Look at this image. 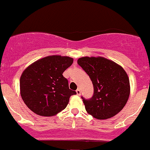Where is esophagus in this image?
Returning <instances> with one entry per match:
<instances>
[{
  "label": "esophagus",
  "instance_id": "esophagus-1",
  "mask_svg": "<svg viewBox=\"0 0 150 150\" xmlns=\"http://www.w3.org/2000/svg\"><path fill=\"white\" fill-rule=\"evenodd\" d=\"M76 94H77L78 95H80V94H81V91H80V88H77V89L76 90Z\"/></svg>",
  "mask_w": 150,
  "mask_h": 150
}]
</instances>
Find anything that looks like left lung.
<instances>
[{
    "label": "left lung",
    "instance_id": "left-lung-1",
    "mask_svg": "<svg viewBox=\"0 0 150 150\" xmlns=\"http://www.w3.org/2000/svg\"><path fill=\"white\" fill-rule=\"evenodd\" d=\"M77 63L89 76L94 86L93 96L83 103L88 114L107 120L120 112L130 95L129 79L124 69L103 57H83Z\"/></svg>",
    "mask_w": 150,
    "mask_h": 150
}]
</instances>
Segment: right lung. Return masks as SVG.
Here are the masks:
<instances>
[{
	"label": "right lung",
	"mask_w": 150,
	"mask_h": 150,
	"mask_svg": "<svg viewBox=\"0 0 150 150\" xmlns=\"http://www.w3.org/2000/svg\"><path fill=\"white\" fill-rule=\"evenodd\" d=\"M68 56L50 55L36 61L22 72L20 94L31 111L43 116H52L64 110L69 98L76 95L69 88L62 74L73 64Z\"/></svg>",
	"instance_id": "add662e5"
}]
</instances>
